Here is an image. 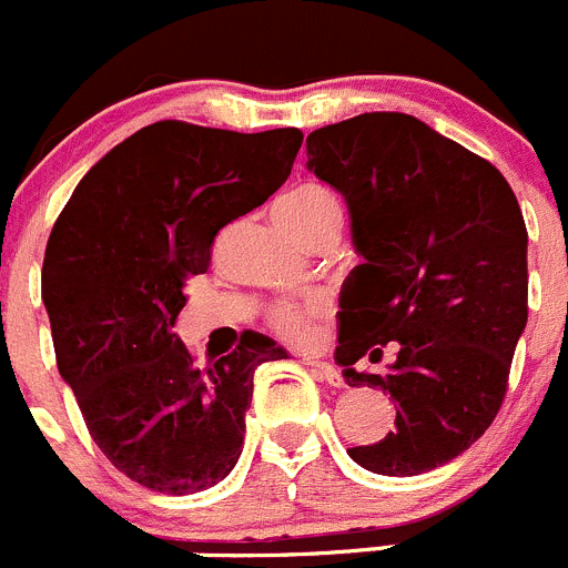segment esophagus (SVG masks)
Wrapping results in <instances>:
<instances>
[{
    "instance_id": "1",
    "label": "esophagus",
    "mask_w": 568,
    "mask_h": 568,
    "mask_svg": "<svg viewBox=\"0 0 568 568\" xmlns=\"http://www.w3.org/2000/svg\"><path fill=\"white\" fill-rule=\"evenodd\" d=\"M306 366H310L312 372L318 374L321 379H326V383H329V386H343L341 372H337L335 366H329V363H324V361H306Z\"/></svg>"
}]
</instances>
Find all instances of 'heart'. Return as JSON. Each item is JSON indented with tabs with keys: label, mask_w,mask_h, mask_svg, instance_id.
Returning a JSON list of instances; mask_svg holds the SVG:
<instances>
[{
	"label": "heart",
	"mask_w": 568,
	"mask_h": 568,
	"mask_svg": "<svg viewBox=\"0 0 568 568\" xmlns=\"http://www.w3.org/2000/svg\"><path fill=\"white\" fill-rule=\"evenodd\" d=\"M275 216L281 227L293 233L295 239H306L321 231H341L343 211L337 196L324 185L304 182L295 185L275 202ZM326 310L324 295H306L298 304H284L273 312V326L287 341H306L312 335V318Z\"/></svg>",
	"instance_id": "heart-1"
}]
</instances>
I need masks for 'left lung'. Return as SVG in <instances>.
<instances>
[{"label":"left lung","instance_id":"left-lung-1","mask_svg":"<svg viewBox=\"0 0 568 568\" xmlns=\"http://www.w3.org/2000/svg\"><path fill=\"white\" fill-rule=\"evenodd\" d=\"M306 169L346 200L363 258L341 293L335 363L392 394L397 419L348 456L379 476L447 465L490 428L527 326V225L501 171L403 112L306 138ZM398 343L383 375L354 363Z\"/></svg>","mask_w":568,"mask_h":568}]
</instances>
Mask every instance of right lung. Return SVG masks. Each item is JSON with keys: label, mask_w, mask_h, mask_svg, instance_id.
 Segmentation results:
<instances>
[{"label": "right lung", "mask_w": 568, "mask_h": 568, "mask_svg": "<svg viewBox=\"0 0 568 568\" xmlns=\"http://www.w3.org/2000/svg\"><path fill=\"white\" fill-rule=\"evenodd\" d=\"M301 140L152 123L103 154L55 220L41 298L59 372L103 456L149 490L220 485L242 456L253 374L287 357L244 332L200 368L174 326L216 233L284 185Z\"/></svg>", "instance_id": "add662e5"}]
</instances>
